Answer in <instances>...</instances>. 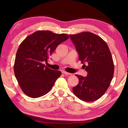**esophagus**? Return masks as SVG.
<instances>
[{"instance_id":"esophagus-1","label":"esophagus","mask_w":128,"mask_h":128,"mask_svg":"<svg viewBox=\"0 0 128 128\" xmlns=\"http://www.w3.org/2000/svg\"><path fill=\"white\" fill-rule=\"evenodd\" d=\"M62 73H64V74H66V75H72V73H68V72H66V71H62Z\"/></svg>"}]
</instances>
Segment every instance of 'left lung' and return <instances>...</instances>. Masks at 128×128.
<instances>
[{
    "mask_svg": "<svg viewBox=\"0 0 128 128\" xmlns=\"http://www.w3.org/2000/svg\"><path fill=\"white\" fill-rule=\"evenodd\" d=\"M83 64L87 77L76 74L78 84L73 92L81 100L90 102L104 95L114 73V64L108 45L100 36L90 32L70 35Z\"/></svg>",
    "mask_w": 128,
    "mask_h": 128,
    "instance_id": "left-lung-1",
    "label": "left lung"
}]
</instances>
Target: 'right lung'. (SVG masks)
Segmentation results:
<instances>
[{"instance_id":"right-lung-1","label":"right lung","mask_w":128,"mask_h":128,"mask_svg":"<svg viewBox=\"0 0 128 128\" xmlns=\"http://www.w3.org/2000/svg\"><path fill=\"white\" fill-rule=\"evenodd\" d=\"M69 38L65 34L40 30L30 35L20 44L14 64V72L26 95L38 98L48 93L62 74L43 64L60 43Z\"/></svg>"}]
</instances>
